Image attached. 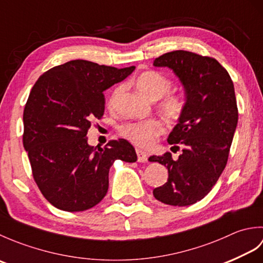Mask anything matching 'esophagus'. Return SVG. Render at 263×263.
I'll return each instance as SVG.
<instances>
[{
	"instance_id": "34e87169",
	"label": "esophagus",
	"mask_w": 263,
	"mask_h": 263,
	"mask_svg": "<svg viewBox=\"0 0 263 263\" xmlns=\"http://www.w3.org/2000/svg\"><path fill=\"white\" fill-rule=\"evenodd\" d=\"M137 155H138V161H139V163H146V161H148L147 153L142 152V150H140V149H137Z\"/></svg>"
}]
</instances>
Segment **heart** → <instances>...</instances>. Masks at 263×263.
Segmentation results:
<instances>
[{"instance_id":"1","label":"heart","mask_w":263,"mask_h":263,"mask_svg":"<svg viewBox=\"0 0 263 263\" xmlns=\"http://www.w3.org/2000/svg\"><path fill=\"white\" fill-rule=\"evenodd\" d=\"M173 82L168 77L156 70H147L139 74L136 79L138 90L150 100H157L158 109L166 119L176 121L182 116L185 109V98L183 95L170 91ZM121 91L117 87L111 93V99ZM165 132L164 123L158 119L144 121L126 122L119 127V135L138 147L150 148L156 140Z\"/></svg>"}]
</instances>
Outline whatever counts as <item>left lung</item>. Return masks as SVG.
Here are the masks:
<instances>
[{"label":"left lung","instance_id":"1","mask_svg":"<svg viewBox=\"0 0 263 263\" xmlns=\"http://www.w3.org/2000/svg\"><path fill=\"white\" fill-rule=\"evenodd\" d=\"M168 66L180 78L186 103L168 142L181 143L182 154L152 156L168 170V180L154 190L155 198L170 205H190L203 199L226 167L238 121L234 83L227 70L211 57L173 51L154 61Z\"/></svg>","mask_w":263,"mask_h":263}]
</instances>
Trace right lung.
I'll return each mask as SVG.
<instances>
[{
	"label": "right lung",
	"mask_w": 263,
	"mask_h": 263,
	"mask_svg": "<svg viewBox=\"0 0 263 263\" xmlns=\"http://www.w3.org/2000/svg\"><path fill=\"white\" fill-rule=\"evenodd\" d=\"M133 70L135 66L117 69L73 60L44 72L31 88L24 109L22 141L33 181L58 209L92 208L107 193L114 161L137 160L135 148L124 139L97 150L87 142L92 121L104 115V90Z\"/></svg>",
	"instance_id": "add662e5"
}]
</instances>
